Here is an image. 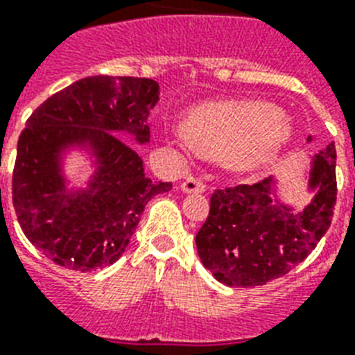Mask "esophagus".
<instances>
[{
	"label": "esophagus",
	"instance_id": "1",
	"mask_svg": "<svg viewBox=\"0 0 355 355\" xmlns=\"http://www.w3.org/2000/svg\"><path fill=\"white\" fill-rule=\"evenodd\" d=\"M182 191L184 193H204L205 184L202 182V180H198V178L189 177L182 182Z\"/></svg>",
	"mask_w": 355,
	"mask_h": 355
}]
</instances>
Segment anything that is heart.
Here are the masks:
<instances>
[{"label": "heart", "instance_id": "obj_1", "mask_svg": "<svg viewBox=\"0 0 355 355\" xmlns=\"http://www.w3.org/2000/svg\"><path fill=\"white\" fill-rule=\"evenodd\" d=\"M186 144L223 157L229 169L252 175L269 168L293 139V124L276 106L258 101H227L200 106L189 117Z\"/></svg>", "mask_w": 355, "mask_h": 355}]
</instances>
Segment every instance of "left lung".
<instances>
[{"instance_id": "obj_1", "label": "left lung", "mask_w": 355, "mask_h": 355, "mask_svg": "<svg viewBox=\"0 0 355 355\" xmlns=\"http://www.w3.org/2000/svg\"><path fill=\"white\" fill-rule=\"evenodd\" d=\"M309 191L311 202L294 209L276 198L272 177L216 189L195 240L205 269L229 287H258L302 263L329 231L334 214V142L312 157Z\"/></svg>"}]
</instances>
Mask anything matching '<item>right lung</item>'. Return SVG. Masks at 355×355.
<instances>
[{
  "label": "right lung",
  "instance_id": "obj_1",
  "mask_svg": "<svg viewBox=\"0 0 355 355\" xmlns=\"http://www.w3.org/2000/svg\"><path fill=\"white\" fill-rule=\"evenodd\" d=\"M159 94V83L144 77H85L49 97L26 121L12 204L25 236L53 263L88 272L117 261L146 204L173 187L146 177L135 148L117 137L150 142L146 122ZM73 147L94 157L96 173L86 188L68 190L62 157Z\"/></svg>",
  "mask_w": 355,
  "mask_h": 355
}]
</instances>
